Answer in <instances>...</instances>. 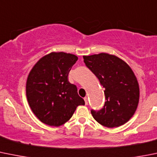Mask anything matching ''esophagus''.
Segmentation results:
<instances>
[{
    "label": "esophagus",
    "mask_w": 157,
    "mask_h": 157,
    "mask_svg": "<svg viewBox=\"0 0 157 157\" xmlns=\"http://www.w3.org/2000/svg\"><path fill=\"white\" fill-rule=\"evenodd\" d=\"M83 99H84V101H85V105H87V103H88V99H87V97H85Z\"/></svg>",
    "instance_id": "1"
}]
</instances>
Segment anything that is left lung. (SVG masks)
Masks as SVG:
<instances>
[{
    "label": "left lung",
    "instance_id": "left-lung-1",
    "mask_svg": "<svg viewBox=\"0 0 157 157\" xmlns=\"http://www.w3.org/2000/svg\"><path fill=\"white\" fill-rule=\"evenodd\" d=\"M83 57L105 88V105L100 111L91 110L92 116L108 128L124 125L133 116L140 101V87L132 70L121 59L105 52Z\"/></svg>",
    "mask_w": 157,
    "mask_h": 157
}]
</instances>
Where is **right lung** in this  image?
<instances>
[{
  "instance_id": "add662e5",
  "label": "right lung",
  "mask_w": 157,
  "mask_h": 157,
  "mask_svg": "<svg viewBox=\"0 0 157 157\" xmlns=\"http://www.w3.org/2000/svg\"><path fill=\"white\" fill-rule=\"evenodd\" d=\"M78 59L63 52L44 56L31 70L26 82V96L32 112L44 124L59 126L85 102L77 86L68 80L72 67Z\"/></svg>"
}]
</instances>
